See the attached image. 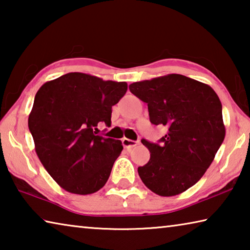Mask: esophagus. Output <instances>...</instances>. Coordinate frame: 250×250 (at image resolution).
<instances>
[{
  "mask_svg": "<svg viewBox=\"0 0 250 250\" xmlns=\"http://www.w3.org/2000/svg\"><path fill=\"white\" fill-rule=\"evenodd\" d=\"M138 145L137 141H133V140H130V139H126L124 138L122 139V146H124L125 149H131V147H133Z\"/></svg>",
  "mask_w": 250,
  "mask_h": 250,
  "instance_id": "obj_1",
  "label": "esophagus"
}]
</instances>
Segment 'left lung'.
Segmentation results:
<instances>
[{
  "label": "left lung",
  "instance_id": "obj_1",
  "mask_svg": "<svg viewBox=\"0 0 250 250\" xmlns=\"http://www.w3.org/2000/svg\"><path fill=\"white\" fill-rule=\"evenodd\" d=\"M130 91L147 104L151 124L167 126L154 145L143 139L150 160L139 176L160 196L185 192L205 174L225 138L222 104L213 88L179 74L131 83Z\"/></svg>",
  "mask_w": 250,
  "mask_h": 250
}]
</instances>
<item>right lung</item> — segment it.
I'll use <instances>...</instances> for the list:
<instances>
[{
  "mask_svg": "<svg viewBox=\"0 0 250 250\" xmlns=\"http://www.w3.org/2000/svg\"><path fill=\"white\" fill-rule=\"evenodd\" d=\"M126 89L125 82L68 73L36 92L28 128L42 164L65 191L88 195L107 183L124 146L96 135L97 125H111L112 105Z\"/></svg>",
  "mask_w": 250,
  "mask_h": 250,
  "instance_id": "right-lung-1",
  "label": "right lung"
}]
</instances>
